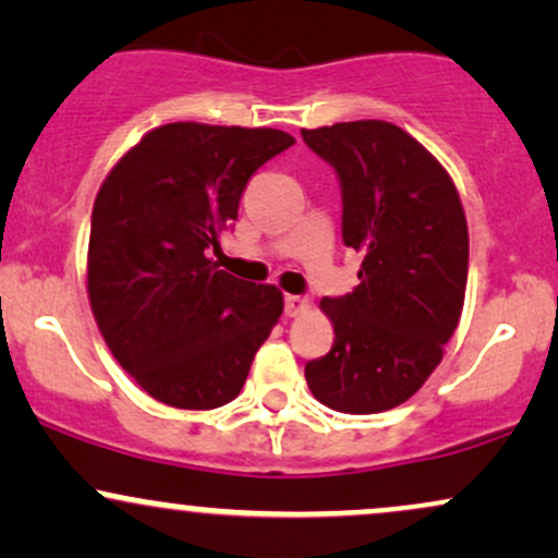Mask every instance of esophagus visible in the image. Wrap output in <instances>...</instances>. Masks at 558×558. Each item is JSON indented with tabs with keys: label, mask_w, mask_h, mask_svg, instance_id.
Returning <instances> with one entry per match:
<instances>
[{
	"label": "esophagus",
	"mask_w": 558,
	"mask_h": 558,
	"mask_svg": "<svg viewBox=\"0 0 558 558\" xmlns=\"http://www.w3.org/2000/svg\"><path fill=\"white\" fill-rule=\"evenodd\" d=\"M310 299L304 296H286V315L288 317H296V315H304L306 310H310Z\"/></svg>",
	"instance_id": "34e87169"
}]
</instances>
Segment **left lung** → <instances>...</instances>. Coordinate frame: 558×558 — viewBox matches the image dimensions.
<instances>
[{
	"label": "left lung",
	"instance_id": "8db88e82",
	"mask_svg": "<svg viewBox=\"0 0 558 558\" xmlns=\"http://www.w3.org/2000/svg\"><path fill=\"white\" fill-rule=\"evenodd\" d=\"M301 138L336 170L343 243L364 254L360 286L319 301L336 341L306 362V383L336 412H386L417 393L462 317V198L444 165L386 120L304 128Z\"/></svg>",
	"mask_w": 558,
	"mask_h": 558
}]
</instances>
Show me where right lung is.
<instances>
[{
	"label": "right lung",
	"mask_w": 558,
	"mask_h": 558,
	"mask_svg": "<svg viewBox=\"0 0 558 558\" xmlns=\"http://www.w3.org/2000/svg\"><path fill=\"white\" fill-rule=\"evenodd\" d=\"M275 128L168 123L146 133L96 194L88 301L112 356L175 409L233 401L283 293L217 270L248 178L286 151Z\"/></svg>",
	"instance_id": "add662e5"
}]
</instances>
